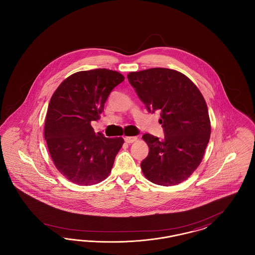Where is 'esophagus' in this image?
<instances>
[{"label":"esophagus","instance_id":"1","mask_svg":"<svg viewBox=\"0 0 255 255\" xmlns=\"http://www.w3.org/2000/svg\"><path fill=\"white\" fill-rule=\"evenodd\" d=\"M124 139H125V142H127V143H133L134 141H136L137 137L136 136H125Z\"/></svg>","mask_w":255,"mask_h":255}]
</instances>
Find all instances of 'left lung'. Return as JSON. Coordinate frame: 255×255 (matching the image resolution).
Masks as SVG:
<instances>
[{"label":"left lung","mask_w":255,"mask_h":255,"mask_svg":"<svg viewBox=\"0 0 255 255\" xmlns=\"http://www.w3.org/2000/svg\"><path fill=\"white\" fill-rule=\"evenodd\" d=\"M149 112L160 113L164 137L142 135L149 154L140 163L146 179L163 186L187 180L202 162L211 126L206 100L183 73L152 68L127 75Z\"/></svg>","instance_id":"left-lung-1"}]
</instances>
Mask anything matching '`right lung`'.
I'll list each match as a JSON object with an SVG mask.
<instances>
[{
    "label": "right lung",
    "mask_w": 255,
    "mask_h": 255,
    "mask_svg": "<svg viewBox=\"0 0 255 255\" xmlns=\"http://www.w3.org/2000/svg\"><path fill=\"white\" fill-rule=\"evenodd\" d=\"M124 80L107 69L77 72L67 77L49 101L44 135L49 155L61 174L78 185L104 181L124 139L95 133L110 93Z\"/></svg>",
    "instance_id": "add662e5"
}]
</instances>
